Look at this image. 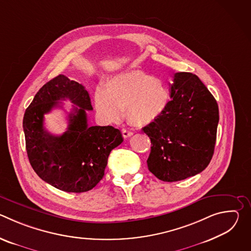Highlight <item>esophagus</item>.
<instances>
[{
  "label": "esophagus",
  "mask_w": 251,
  "mask_h": 251,
  "mask_svg": "<svg viewBox=\"0 0 251 251\" xmlns=\"http://www.w3.org/2000/svg\"><path fill=\"white\" fill-rule=\"evenodd\" d=\"M122 135H123L124 138H128V137H130V136L133 135V132L130 131V130H128V129H126V128H123V129H122Z\"/></svg>",
  "instance_id": "1"
}]
</instances>
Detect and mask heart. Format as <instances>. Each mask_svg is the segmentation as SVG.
Masks as SVG:
<instances>
[{
    "label": "heart",
    "instance_id": "heart-1",
    "mask_svg": "<svg viewBox=\"0 0 251 251\" xmlns=\"http://www.w3.org/2000/svg\"><path fill=\"white\" fill-rule=\"evenodd\" d=\"M170 100L166 82L141 70L121 71L106 81L104 88L94 92L96 109L112 122L119 121L127 110L129 121L137 126L147 125L160 117Z\"/></svg>",
    "mask_w": 251,
    "mask_h": 251
}]
</instances>
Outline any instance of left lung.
Returning <instances> with one entry per match:
<instances>
[{
	"mask_svg": "<svg viewBox=\"0 0 251 251\" xmlns=\"http://www.w3.org/2000/svg\"><path fill=\"white\" fill-rule=\"evenodd\" d=\"M165 112L142 130L151 139L149 171L164 182L182 181L209 164L220 120L217 100L191 73H176Z\"/></svg>",
	"mask_w": 251,
	"mask_h": 251,
	"instance_id": "8db88e82",
	"label": "left lung"
}]
</instances>
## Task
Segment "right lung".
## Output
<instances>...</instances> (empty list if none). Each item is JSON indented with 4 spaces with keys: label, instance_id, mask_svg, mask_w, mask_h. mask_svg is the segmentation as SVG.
I'll return each instance as SVG.
<instances>
[{
    "label": "right lung",
    "instance_id": "1",
    "mask_svg": "<svg viewBox=\"0 0 251 251\" xmlns=\"http://www.w3.org/2000/svg\"><path fill=\"white\" fill-rule=\"evenodd\" d=\"M76 104L69 118L68 130L52 135L43 127L44 114L61 108L59 100ZM89 94L82 84L59 75L47 82L33 97L24 116L23 127L29 163L43 181L67 193L93 189L104 176L110 152L123 142L112 126L87 124L92 110Z\"/></svg>",
    "mask_w": 251,
    "mask_h": 251
}]
</instances>
